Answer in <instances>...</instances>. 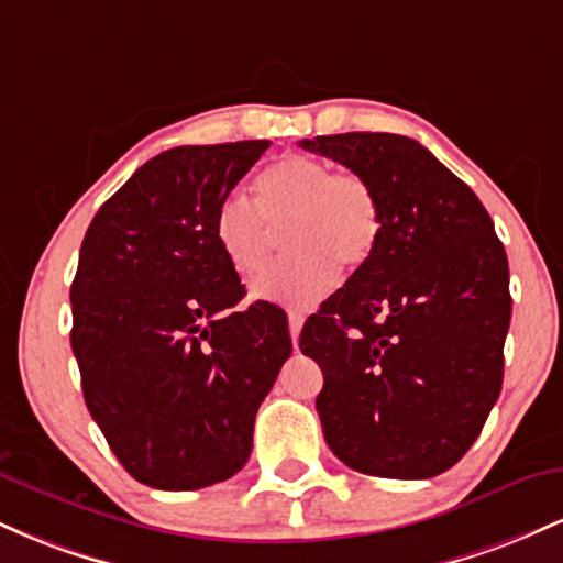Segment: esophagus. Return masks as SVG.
<instances>
[{"label": "esophagus", "instance_id": "obj_1", "mask_svg": "<svg viewBox=\"0 0 563 563\" xmlns=\"http://www.w3.org/2000/svg\"><path fill=\"white\" fill-rule=\"evenodd\" d=\"M301 325H303V314L301 312H288V331H290V339H294V344L299 341Z\"/></svg>", "mask_w": 563, "mask_h": 563}]
</instances>
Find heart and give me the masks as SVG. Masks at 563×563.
<instances>
[{
    "mask_svg": "<svg viewBox=\"0 0 563 563\" xmlns=\"http://www.w3.org/2000/svg\"><path fill=\"white\" fill-rule=\"evenodd\" d=\"M256 200L230 192L217 211V243L238 275L264 269L273 228L294 251L254 286L260 299L307 309L328 296L341 267H360L380 232V206L360 174L333 172L312 156H283L256 177Z\"/></svg>",
    "mask_w": 563,
    "mask_h": 563,
    "instance_id": "obj_1",
    "label": "heart"
}]
</instances>
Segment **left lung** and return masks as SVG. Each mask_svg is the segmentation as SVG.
I'll return each instance as SVG.
<instances>
[{"label":"left lung","mask_w":563,"mask_h":563,"mask_svg":"<svg viewBox=\"0 0 563 563\" xmlns=\"http://www.w3.org/2000/svg\"><path fill=\"white\" fill-rule=\"evenodd\" d=\"M371 183L373 254L320 303L299 346L320 365L328 448L360 474L431 479L479 437L503 386L508 260L466 183L386 132L301 140Z\"/></svg>","instance_id":"obj_1"}]
</instances>
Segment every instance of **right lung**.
<instances>
[{
  "instance_id": "right-lung-1",
  "label": "right lung",
  "mask_w": 563,
  "mask_h": 563,
  "mask_svg": "<svg viewBox=\"0 0 563 563\" xmlns=\"http://www.w3.org/2000/svg\"><path fill=\"white\" fill-rule=\"evenodd\" d=\"M267 140L158 153L100 206L70 286L84 402L134 479L200 489L245 466L254 418L290 357L288 318L238 309L217 211Z\"/></svg>"
}]
</instances>
